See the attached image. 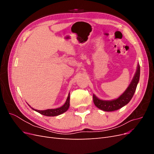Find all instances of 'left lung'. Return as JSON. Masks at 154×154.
Here are the masks:
<instances>
[{"mask_svg": "<svg viewBox=\"0 0 154 154\" xmlns=\"http://www.w3.org/2000/svg\"><path fill=\"white\" fill-rule=\"evenodd\" d=\"M139 76H140V66H139V64H138L136 72L135 73L131 83L126 91L118 98L110 101L101 100L97 98L94 94H93V101H94V105L97 108L102 110L111 112L117 110L128 104L132 98L134 92L136 91L139 80Z\"/></svg>", "mask_w": 154, "mask_h": 154, "instance_id": "left-lung-1", "label": "left lung"}]
</instances>
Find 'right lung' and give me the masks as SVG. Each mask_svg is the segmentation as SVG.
<instances>
[{"label":"right lung","mask_w":154,"mask_h":154,"mask_svg":"<svg viewBox=\"0 0 154 154\" xmlns=\"http://www.w3.org/2000/svg\"><path fill=\"white\" fill-rule=\"evenodd\" d=\"M69 105H70V93H69L66 103H64V105L63 106H62L61 107H59V108L54 109H47L45 110H36V109H32V107H31V109L32 110L36 111L37 112H38L41 114L46 116H58L60 114H62L64 113L65 112H66L69 109Z\"/></svg>","instance_id":"add662e5"}]
</instances>
